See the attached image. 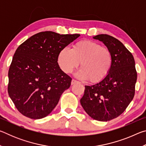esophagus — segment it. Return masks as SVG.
I'll return each mask as SVG.
<instances>
[{
    "instance_id": "obj_1",
    "label": "esophagus",
    "mask_w": 146,
    "mask_h": 146,
    "mask_svg": "<svg viewBox=\"0 0 146 146\" xmlns=\"http://www.w3.org/2000/svg\"><path fill=\"white\" fill-rule=\"evenodd\" d=\"M78 82L77 80H75V79H73L72 81H71V84H72V85H73V84H75L78 83Z\"/></svg>"
}]
</instances>
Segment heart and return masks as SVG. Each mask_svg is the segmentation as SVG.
Returning <instances> with one entry per match:
<instances>
[{
    "label": "heart",
    "instance_id": "b5f03b06",
    "mask_svg": "<svg viewBox=\"0 0 146 146\" xmlns=\"http://www.w3.org/2000/svg\"><path fill=\"white\" fill-rule=\"evenodd\" d=\"M58 62L64 72L70 73L81 62L76 76L91 83L102 81L110 73L113 56L110 49L95 41L82 40L74 44L72 49L64 48L58 55Z\"/></svg>",
    "mask_w": 146,
    "mask_h": 146
}]
</instances>
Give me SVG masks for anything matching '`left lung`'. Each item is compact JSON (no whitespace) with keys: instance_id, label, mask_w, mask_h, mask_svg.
Segmentation results:
<instances>
[{"instance_id":"left-lung-1","label":"left lung","mask_w":146,"mask_h":146,"mask_svg":"<svg viewBox=\"0 0 146 146\" xmlns=\"http://www.w3.org/2000/svg\"><path fill=\"white\" fill-rule=\"evenodd\" d=\"M93 38L102 41L110 49L113 63L110 73L102 81L85 86L80 104L93 119L107 122L122 114L131 102L137 73L134 57L120 40L106 34L98 35Z\"/></svg>"}]
</instances>
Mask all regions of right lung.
<instances>
[{
  "instance_id": "right-lung-1",
  "label": "right lung",
  "mask_w": 146,
  "mask_h": 146,
  "mask_svg": "<svg viewBox=\"0 0 146 146\" xmlns=\"http://www.w3.org/2000/svg\"><path fill=\"white\" fill-rule=\"evenodd\" d=\"M79 36L42 31L18 47L9 69L8 91L22 115L40 119L56 107L72 80L59 67L58 53Z\"/></svg>"
}]
</instances>
